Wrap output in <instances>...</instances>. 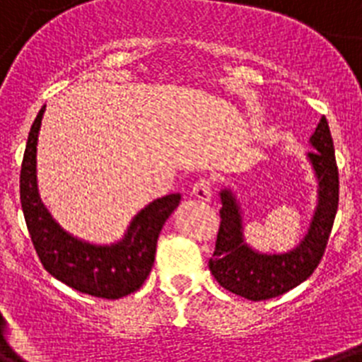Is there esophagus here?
Instances as JSON below:
<instances>
[{"instance_id":"esophagus-1","label":"esophagus","mask_w":362,"mask_h":362,"mask_svg":"<svg viewBox=\"0 0 362 362\" xmlns=\"http://www.w3.org/2000/svg\"><path fill=\"white\" fill-rule=\"evenodd\" d=\"M193 197L202 202L211 200V182L207 180V178H200V180L193 185Z\"/></svg>"}]
</instances>
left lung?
Returning a JSON list of instances; mask_svg holds the SVG:
<instances>
[{"label":"left lung","mask_w":362,"mask_h":362,"mask_svg":"<svg viewBox=\"0 0 362 362\" xmlns=\"http://www.w3.org/2000/svg\"><path fill=\"white\" fill-rule=\"evenodd\" d=\"M310 146L314 151L307 158L317 180V207L308 233L294 249L267 254L247 245L240 202L229 187L220 191L221 221L209 270L226 291L250 301L276 298L305 281L323 258L339 204V171L325 117L310 136Z\"/></svg>","instance_id":"left-lung-1"}]
</instances>
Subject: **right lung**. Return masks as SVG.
<instances>
[{
    "label": "right lung",
    "mask_w": 362,
    "mask_h": 362,
    "mask_svg": "<svg viewBox=\"0 0 362 362\" xmlns=\"http://www.w3.org/2000/svg\"><path fill=\"white\" fill-rule=\"evenodd\" d=\"M45 108L39 110L28 133L19 177L23 214L35 252L45 269L64 285L95 298H124L139 291L151 272L158 234L180 204V194H165L146 205L132 220L124 238L110 245L68 234L48 213L37 191L35 153Z\"/></svg>",
    "instance_id": "add662e5"
}]
</instances>
